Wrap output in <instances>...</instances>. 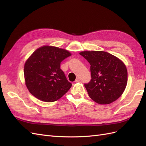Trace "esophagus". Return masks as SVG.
Listing matches in <instances>:
<instances>
[{
    "label": "esophagus",
    "instance_id": "1",
    "mask_svg": "<svg viewBox=\"0 0 146 146\" xmlns=\"http://www.w3.org/2000/svg\"><path fill=\"white\" fill-rule=\"evenodd\" d=\"M79 81H80V78H78V77H77L76 78V80H75V82H78Z\"/></svg>",
    "mask_w": 146,
    "mask_h": 146
}]
</instances>
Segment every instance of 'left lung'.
Segmentation results:
<instances>
[{
	"label": "left lung",
	"instance_id": "1",
	"mask_svg": "<svg viewBox=\"0 0 146 146\" xmlns=\"http://www.w3.org/2000/svg\"><path fill=\"white\" fill-rule=\"evenodd\" d=\"M80 55L91 65V79L85 84L90 98L102 105L110 104L120 98L127 84L125 64L104 51H83Z\"/></svg>",
	"mask_w": 146,
	"mask_h": 146
}]
</instances>
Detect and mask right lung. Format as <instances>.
<instances>
[{
	"mask_svg": "<svg viewBox=\"0 0 146 146\" xmlns=\"http://www.w3.org/2000/svg\"><path fill=\"white\" fill-rule=\"evenodd\" d=\"M71 55L67 50L44 46L35 50L24 65L25 85L35 98L47 102L63 96L72 86L60 69V63Z\"/></svg>",
	"mask_w": 146,
	"mask_h": 146,
	"instance_id": "1",
	"label": "right lung"
}]
</instances>
